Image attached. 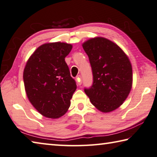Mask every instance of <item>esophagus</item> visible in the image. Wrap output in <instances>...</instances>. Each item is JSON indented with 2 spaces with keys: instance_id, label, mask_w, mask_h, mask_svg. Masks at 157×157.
<instances>
[{
  "instance_id": "1",
  "label": "esophagus",
  "mask_w": 157,
  "mask_h": 157,
  "mask_svg": "<svg viewBox=\"0 0 157 157\" xmlns=\"http://www.w3.org/2000/svg\"><path fill=\"white\" fill-rule=\"evenodd\" d=\"M76 80H77V82H78V85H79V86H80V85L82 84V78H81V76H80V75H78V77H77V78H76Z\"/></svg>"
}]
</instances>
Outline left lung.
Wrapping results in <instances>:
<instances>
[{"instance_id":"obj_1","label":"left lung","mask_w":157,"mask_h":157,"mask_svg":"<svg viewBox=\"0 0 157 157\" xmlns=\"http://www.w3.org/2000/svg\"><path fill=\"white\" fill-rule=\"evenodd\" d=\"M92 69L93 84L84 88L93 106L111 112L126 100L132 88V70L122 49L106 38H91L82 44Z\"/></svg>"}]
</instances>
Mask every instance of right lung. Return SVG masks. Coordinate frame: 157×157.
<instances>
[{"mask_svg": "<svg viewBox=\"0 0 157 157\" xmlns=\"http://www.w3.org/2000/svg\"><path fill=\"white\" fill-rule=\"evenodd\" d=\"M71 49L72 45L60 42L42 44L25 66L23 80L27 98L46 117H60L71 105L77 85L64 58Z\"/></svg>", "mask_w": 157, "mask_h": 157, "instance_id": "1", "label": "right lung"}]
</instances>
